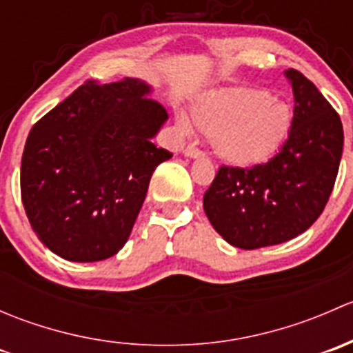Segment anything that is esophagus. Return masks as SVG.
Returning <instances> with one entry per match:
<instances>
[{
    "mask_svg": "<svg viewBox=\"0 0 353 353\" xmlns=\"http://www.w3.org/2000/svg\"><path fill=\"white\" fill-rule=\"evenodd\" d=\"M184 155L190 157V159H199V157H205V152L199 150L194 145H188V147L184 148Z\"/></svg>",
    "mask_w": 353,
    "mask_h": 353,
    "instance_id": "obj_1",
    "label": "esophagus"
}]
</instances>
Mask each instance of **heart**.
Masks as SVG:
<instances>
[{"mask_svg": "<svg viewBox=\"0 0 353 353\" xmlns=\"http://www.w3.org/2000/svg\"><path fill=\"white\" fill-rule=\"evenodd\" d=\"M294 124V110L263 88L210 92L193 105L191 117L179 116L183 133L196 128L210 137L213 152L236 167H252L272 159Z\"/></svg>", "mask_w": 353, "mask_h": 353, "instance_id": "1", "label": "heart"}]
</instances>
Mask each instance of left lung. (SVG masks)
<instances>
[{"instance_id":"1","label":"left lung","mask_w":353,"mask_h":353,"mask_svg":"<svg viewBox=\"0 0 353 353\" xmlns=\"http://www.w3.org/2000/svg\"><path fill=\"white\" fill-rule=\"evenodd\" d=\"M294 124L279 154L252 167L222 165L203 196L213 229L229 244L259 249L294 239L328 203L343 150L338 112L311 80L287 70Z\"/></svg>"}]
</instances>
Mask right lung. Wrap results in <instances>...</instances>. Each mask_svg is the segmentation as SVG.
Instances as JSON below:
<instances>
[{"instance_id": "obj_1", "label": "right lung", "mask_w": 353, "mask_h": 353, "mask_svg": "<svg viewBox=\"0 0 353 353\" xmlns=\"http://www.w3.org/2000/svg\"><path fill=\"white\" fill-rule=\"evenodd\" d=\"M137 78L87 80L32 126L20 191L41 243L68 261L116 254L130 237L152 174L172 154L152 138L167 110Z\"/></svg>"}]
</instances>
